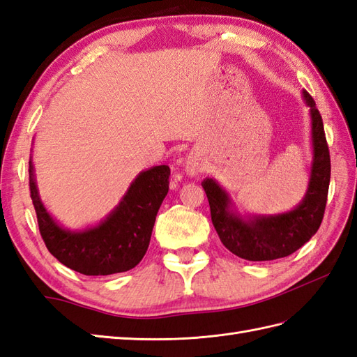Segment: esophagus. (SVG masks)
Wrapping results in <instances>:
<instances>
[{
	"label": "esophagus",
	"mask_w": 357,
	"mask_h": 357,
	"mask_svg": "<svg viewBox=\"0 0 357 357\" xmlns=\"http://www.w3.org/2000/svg\"><path fill=\"white\" fill-rule=\"evenodd\" d=\"M185 172H187V175H190V176H195L200 172V166H199V162H197L196 158H188L187 160Z\"/></svg>",
	"instance_id": "1"
}]
</instances>
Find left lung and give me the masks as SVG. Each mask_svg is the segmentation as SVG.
<instances>
[{
  "label": "left lung",
  "instance_id": "obj_1",
  "mask_svg": "<svg viewBox=\"0 0 357 357\" xmlns=\"http://www.w3.org/2000/svg\"><path fill=\"white\" fill-rule=\"evenodd\" d=\"M303 100L310 114L312 164L306 195L296 208L271 215H241L231 196L215 179L202 181L218 236L227 250L243 259L273 261L285 258L312 238L323 222L331 182V155L321 114L306 90H303Z\"/></svg>",
  "mask_w": 357,
  "mask_h": 357
}]
</instances>
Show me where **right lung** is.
I'll use <instances>...</instances> for the list:
<instances>
[{"instance_id":"obj_1","label":"right lung","mask_w":357,"mask_h":357,"mask_svg":"<svg viewBox=\"0 0 357 357\" xmlns=\"http://www.w3.org/2000/svg\"><path fill=\"white\" fill-rule=\"evenodd\" d=\"M30 193L42 238L50 253L86 276H108L134 268L149 248L155 217L169 191V166L140 172L119 205L102 222L81 231L59 225L45 208L30 157Z\"/></svg>"}]
</instances>
